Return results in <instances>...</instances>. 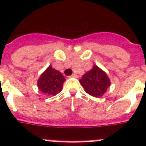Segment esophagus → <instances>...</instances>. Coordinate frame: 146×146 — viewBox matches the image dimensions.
<instances>
[{
  "mask_svg": "<svg viewBox=\"0 0 146 146\" xmlns=\"http://www.w3.org/2000/svg\"><path fill=\"white\" fill-rule=\"evenodd\" d=\"M70 77H71V78H77V75H76V73H73V74H72L71 76H70Z\"/></svg>",
  "mask_w": 146,
  "mask_h": 146,
  "instance_id": "34e87169",
  "label": "esophagus"
}]
</instances>
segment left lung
Returning a JSON list of instances; mask_svg holds the SVG:
<instances>
[{"label": "left lung", "instance_id": "left-lung-1", "mask_svg": "<svg viewBox=\"0 0 146 146\" xmlns=\"http://www.w3.org/2000/svg\"><path fill=\"white\" fill-rule=\"evenodd\" d=\"M79 82L87 94L96 98L103 96L111 84L107 73L95 65L82 76Z\"/></svg>", "mask_w": 146, "mask_h": 146}]
</instances>
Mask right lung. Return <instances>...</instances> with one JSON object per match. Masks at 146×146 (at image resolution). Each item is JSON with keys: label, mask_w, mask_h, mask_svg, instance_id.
I'll list each match as a JSON object with an SVG mask.
<instances>
[{"label": "right lung", "mask_w": 146, "mask_h": 146, "mask_svg": "<svg viewBox=\"0 0 146 146\" xmlns=\"http://www.w3.org/2000/svg\"><path fill=\"white\" fill-rule=\"evenodd\" d=\"M65 81L63 75L50 65L39 76L37 86L44 94L55 96L62 91Z\"/></svg>", "instance_id": "right-lung-1"}]
</instances>
